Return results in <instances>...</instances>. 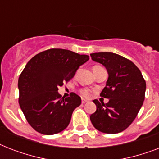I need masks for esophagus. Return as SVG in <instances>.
<instances>
[{"mask_svg": "<svg viewBox=\"0 0 159 159\" xmlns=\"http://www.w3.org/2000/svg\"><path fill=\"white\" fill-rule=\"evenodd\" d=\"M87 102H88L87 101V100H85V99H82V104H85V103H87Z\"/></svg>", "mask_w": 159, "mask_h": 159, "instance_id": "1", "label": "esophagus"}]
</instances>
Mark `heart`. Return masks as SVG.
Returning <instances> with one entry per match:
<instances>
[{
	"label": "heart",
	"mask_w": 159,
	"mask_h": 159,
	"mask_svg": "<svg viewBox=\"0 0 159 159\" xmlns=\"http://www.w3.org/2000/svg\"><path fill=\"white\" fill-rule=\"evenodd\" d=\"M80 94L82 95L83 97H91V94L92 92L89 89H87V88H82V89L80 90Z\"/></svg>",
	"instance_id": "heart-1"
}]
</instances>
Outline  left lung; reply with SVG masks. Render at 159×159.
<instances>
[{
	"mask_svg": "<svg viewBox=\"0 0 159 159\" xmlns=\"http://www.w3.org/2000/svg\"><path fill=\"white\" fill-rule=\"evenodd\" d=\"M92 59L106 67L109 77L101 97L105 104L94 100L96 112L90 120L97 130L106 134L122 132L136 118L145 97L146 82L133 62L110 52L91 53Z\"/></svg>",
	"mask_w": 159,
	"mask_h": 159,
	"instance_id": "8db88e82",
	"label": "left lung"
}]
</instances>
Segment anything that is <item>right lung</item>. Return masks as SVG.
Returning <instances> with one entry per match:
<instances>
[{"label": "right lung", "mask_w": 159, "mask_h": 159, "mask_svg": "<svg viewBox=\"0 0 159 159\" xmlns=\"http://www.w3.org/2000/svg\"><path fill=\"white\" fill-rule=\"evenodd\" d=\"M88 59V55L50 48L29 61L19 77V104L34 130L51 135L67 128L82 101L74 92L64 99L57 90Z\"/></svg>", "instance_id": "add662e5"}]
</instances>
